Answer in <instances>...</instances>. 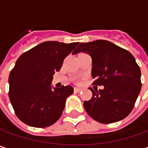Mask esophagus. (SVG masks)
<instances>
[{
  "label": "esophagus",
  "mask_w": 148,
  "mask_h": 148,
  "mask_svg": "<svg viewBox=\"0 0 148 148\" xmlns=\"http://www.w3.org/2000/svg\"><path fill=\"white\" fill-rule=\"evenodd\" d=\"M82 90V88H78V87H75V88H74V91H75V92H81Z\"/></svg>",
  "instance_id": "esophagus-1"
}]
</instances>
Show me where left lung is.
Returning <instances> with one entry per match:
<instances>
[{"instance_id":"1","label":"left lung","mask_w":148,"mask_h":148,"mask_svg":"<svg viewBox=\"0 0 148 148\" xmlns=\"http://www.w3.org/2000/svg\"><path fill=\"white\" fill-rule=\"evenodd\" d=\"M86 53L92 58L91 76L94 85L103 90L90 88L92 98L84 102L90 116L102 123L123 119L134 109L139 95L141 71L128 51L106 40L82 43L72 54Z\"/></svg>"}]
</instances>
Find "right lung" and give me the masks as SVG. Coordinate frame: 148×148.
I'll return each instance as SVG.
<instances>
[{
	"label": "right lung",
	"instance_id": "1",
	"mask_svg": "<svg viewBox=\"0 0 148 148\" xmlns=\"http://www.w3.org/2000/svg\"><path fill=\"white\" fill-rule=\"evenodd\" d=\"M77 44L47 41L17 59L9 76V97L22 122L45 128L59 119L73 88L71 86L53 88L51 83L54 73L60 71L63 60Z\"/></svg>",
	"mask_w": 148,
	"mask_h": 148
}]
</instances>
